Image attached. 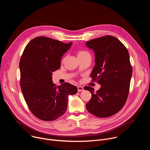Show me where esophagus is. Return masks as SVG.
<instances>
[{
    "instance_id": "34e87169",
    "label": "esophagus",
    "mask_w": 150,
    "mask_h": 150,
    "mask_svg": "<svg viewBox=\"0 0 150 150\" xmlns=\"http://www.w3.org/2000/svg\"><path fill=\"white\" fill-rule=\"evenodd\" d=\"M77 88H78V92H81V91H82L83 90V88L81 86H78Z\"/></svg>"
}]
</instances>
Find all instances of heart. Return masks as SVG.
I'll return each mask as SVG.
<instances>
[{
    "label": "heart",
    "instance_id": "1",
    "mask_svg": "<svg viewBox=\"0 0 150 150\" xmlns=\"http://www.w3.org/2000/svg\"><path fill=\"white\" fill-rule=\"evenodd\" d=\"M86 54H89V53L87 52L84 51V50H81L78 52V56H83V55H86Z\"/></svg>",
    "mask_w": 150,
    "mask_h": 150
}]
</instances>
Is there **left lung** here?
Segmentation results:
<instances>
[{
	"label": "left lung",
	"mask_w": 150,
	"mask_h": 150,
	"mask_svg": "<svg viewBox=\"0 0 150 150\" xmlns=\"http://www.w3.org/2000/svg\"><path fill=\"white\" fill-rule=\"evenodd\" d=\"M95 53L91 77L101 85L96 92L91 87L84 90L91 93L87 110L98 117H110L121 110L129 91L132 68L126 47L117 38L105 35L87 41Z\"/></svg>",
	"instance_id": "left-lung-1"
}]
</instances>
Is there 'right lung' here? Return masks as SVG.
Returning <instances> with one entry per match:
<instances>
[{
  "label": "right lung",
  "instance_id": "obj_1",
  "mask_svg": "<svg viewBox=\"0 0 150 150\" xmlns=\"http://www.w3.org/2000/svg\"><path fill=\"white\" fill-rule=\"evenodd\" d=\"M72 45L37 37L28 42L21 57V90L31 113L42 120L60 117L67 111L68 96L77 93V87L69 83L57 87L52 81V72L60 68L62 57Z\"/></svg>",
  "mask_w": 150,
  "mask_h": 150
}]
</instances>
